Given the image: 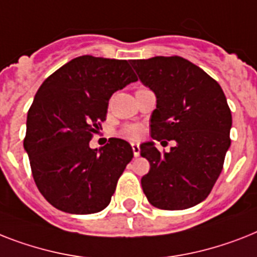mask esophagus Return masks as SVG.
<instances>
[{"label":"esophagus","mask_w":257,"mask_h":257,"mask_svg":"<svg viewBox=\"0 0 257 257\" xmlns=\"http://www.w3.org/2000/svg\"><path fill=\"white\" fill-rule=\"evenodd\" d=\"M132 149H133V154H135V157H139V156H140V145H139V144L133 143L132 144Z\"/></svg>","instance_id":"1"}]
</instances>
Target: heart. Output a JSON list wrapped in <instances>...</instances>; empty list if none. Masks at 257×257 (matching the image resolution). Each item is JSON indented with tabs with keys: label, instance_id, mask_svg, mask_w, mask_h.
<instances>
[{
	"label": "heart",
	"instance_id": "1",
	"mask_svg": "<svg viewBox=\"0 0 257 257\" xmlns=\"http://www.w3.org/2000/svg\"><path fill=\"white\" fill-rule=\"evenodd\" d=\"M144 133V128L141 125L139 124H131V125H126L124 126L121 131L120 135L124 137V139H128V140H137L140 139Z\"/></svg>",
	"mask_w": 257,
	"mask_h": 257
}]
</instances>
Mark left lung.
Masks as SVG:
<instances>
[{
	"label": "left lung",
	"instance_id": "1",
	"mask_svg": "<svg viewBox=\"0 0 257 257\" xmlns=\"http://www.w3.org/2000/svg\"><path fill=\"white\" fill-rule=\"evenodd\" d=\"M140 80L154 92L157 105L150 117L152 139L140 154L150 164L141 178L148 201L162 210H185L204 201L222 172L231 145L232 116L218 81L181 56L132 60Z\"/></svg>",
	"mask_w": 257,
	"mask_h": 257
}]
</instances>
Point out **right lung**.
I'll return each mask as SVG.
<instances>
[{
  "mask_svg": "<svg viewBox=\"0 0 257 257\" xmlns=\"http://www.w3.org/2000/svg\"><path fill=\"white\" fill-rule=\"evenodd\" d=\"M133 81L126 60L83 55L50 75L35 93L24 148L35 185L60 211L84 215L109 204L132 161V147L109 139L101 149H91L89 141L107 117L110 96Z\"/></svg>",
  "mask_w": 257,
  "mask_h": 257,
  "instance_id": "right-lung-1",
  "label": "right lung"
}]
</instances>
